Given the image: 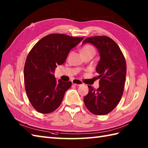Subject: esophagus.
I'll list each match as a JSON object with an SVG mask.
<instances>
[{
  "mask_svg": "<svg viewBox=\"0 0 148 148\" xmlns=\"http://www.w3.org/2000/svg\"><path fill=\"white\" fill-rule=\"evenodd\" d=\"M72 84H74V85H76V86H81L83 84V83L81 82V81H80L79 79H77L72 80Z\"/></svg>",
  "mask_w": 148,
  "mask_h": 148,
  "instance_id": "34e87169",
  "label": "esophagus"
}]
</instances>
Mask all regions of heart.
<instances>
[{"instance_id": "obj_1", "label": "heart", "mask_w": 148, "mask_h": 148, "mask_svg": "<svg viewBox=\"0 0 148 148\" xmlns=\"http://www.w3.org/2000/svg\"><path fill=\"white\" fill-rule=\"evenodd\" d=\"M81 54H86V53H95V49L93 48L92 46L91 45H86L83 46L82 48L80 50Z\"/></svg>"}]
</instances>
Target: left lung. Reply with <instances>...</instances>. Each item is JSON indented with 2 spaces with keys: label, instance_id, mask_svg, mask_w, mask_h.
Returning <instances> with one entry per match:
<instances>
[{
  "label": "left lung",
  "instance_id": "1",
  "mask_svg": "<svg viewBox=\"0 0 148 148\" xmlns=\"http://www.w3.org/2000/svg\"><path fill=\"white\" fill-rule=\"evenodd\" d=\"M86 43L92 44L99 53L96 72L100 81L98 89L88 86L89 92L84 97V103L93 114L105 115L111 112L121 99L127 73L126 62L118 45L109 37H88L82 45Z\"/></svg>",
  "mask_w": 148,
  "mask_h": 148
}]
</instances>
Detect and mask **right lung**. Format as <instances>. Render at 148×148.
<instances>
[{"mask_svg":"<svg viewBox=\"0 0 148 148\" xmlns=\"http://www.w3.org/2000/svg\"><path fill=\"white\" fill-rule=\"evenodd\" d=\"M83 37L51 34L37 42L28 55L24 67V79L28 98L34 108L48 114L61 104L71 81L56 80L53 73L57 65L65 62L71 50Z\"/></svg>","mask_w":148,"mask_h":148,"instance_id":"add662e5","label":"right lung"}]
</instances>
